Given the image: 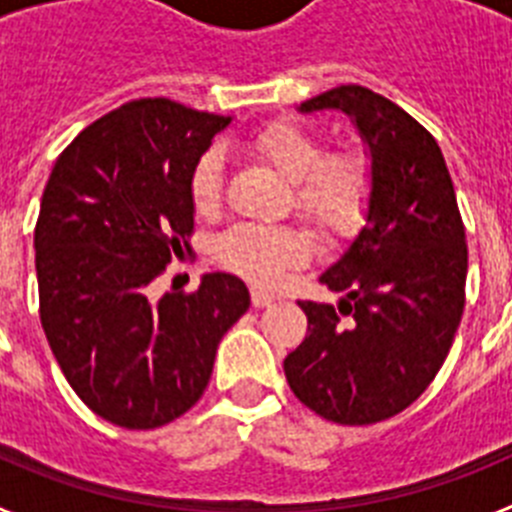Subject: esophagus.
Listing matches in <instances>:
<instances>
[{"label":"esophagus","instance_id":"34e87169","mask_svg":"<svg viewBox=\"0 0 512 512\" xmlns=\"http://www.w3.org/2000/svg\"><path fill=\"white\" fill-rule=\"evenodd\" d=\"M251 302H253V307H269L271 302H274V295H269V292H264V289H259V287H253Z\"/></svg>","mask_w":512,"mask_h":512}]
</instances>
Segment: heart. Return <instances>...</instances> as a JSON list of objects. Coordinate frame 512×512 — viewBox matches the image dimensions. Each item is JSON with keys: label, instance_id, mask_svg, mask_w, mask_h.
Masks as SVG:
<instances>
[{"label": "heart", "instance_id": "b5f03b06", "mask_svg": "<svg viewBox=\"0 0 512 512\" xmlns=\"http://www.w3.org/2000/svg\"><path fill=\"white\" fill-rule=\"evenodd\" d=\"M248 151L295 184V210L325 235H346L364 220L372 171L359 156L325 158L323 140L297 122H271L248 138ZM189 200L212 215L223 200V156L207 148L189 171ZM215 256L259 287H274L305 261V243L289 230L235 225L220 235Z\"/></svg>", "mask_w": 512, "mask_h": 512}]
</instances>
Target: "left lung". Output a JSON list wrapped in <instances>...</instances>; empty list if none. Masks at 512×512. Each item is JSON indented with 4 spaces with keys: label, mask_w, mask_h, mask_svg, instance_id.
I'll use <instances>...</instances> for the list:
<instances>
[{
    "label": "left lung",
    "mask_w": 512,
    "mask_h": 512,
    "mask_svg": "<svg viewBox=\"0 0 512 512\" xmlns=\"http://www.w3.org/2000/svg\"><path fill=\"white\" fill-rule=\"evenodd\" d=\"M341 110L372 156L366 225L320 284L338 307L300 302L307 336L284 359L302 405L372 425L413 405L443 366L464 312L467 243L436 138L382 94L343 84L300 104Z\"/></svg>",
    "instance_id": "obj_1"
}]
</instances>
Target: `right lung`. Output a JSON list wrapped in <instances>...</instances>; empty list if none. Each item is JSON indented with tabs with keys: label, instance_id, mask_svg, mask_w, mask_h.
I'll return each mask as SVG.
<instances>
[{
	"label": "right lung",
	"instance_id": "obj_1",
	"mask_svg": "<svg viewBox=\"0 0 512 512\" xmlns=\"http://www.w3.org/2000/svg\"><path fill=\"white\" fill-rule=\"evenodd\" d=\"M230 117L133 99L58 156L35 225L40 323L76 395L130 431L187 413L217 343L251 305L233 274L151 297L194 230L189 171Z\"/></svg>",
	"mask_w": 512,
	"mask_h": 512
}]
</instances>
